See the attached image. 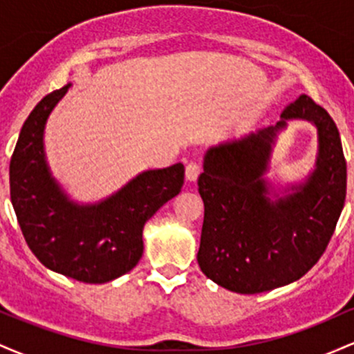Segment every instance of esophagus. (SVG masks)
Listing matches in <instances>:
<instances>
[{
	"label": "esophagus",
	"instance_id": "obj_1",
	"mask_svg": "<svg viewBox=\"0 0 354 354\" xmlns=\"http://www.w3.org/2000/svg\"><path fill=\"white\" fill-rule=\"evenodd\" d=\"M200 174H201L200 163H194V161H191V163L186 166V180L188 181H196Z\"/></svg>",
	"mask_w": 354,
	"mask_h": 354
}]
</instances>
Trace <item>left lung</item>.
I'll use <instances>...</instances> for the list:
<instances>
[{
	"label": "left lung",
	"mask_w": 354,
	"mask_h": 354,
	"mask_svg": "<svg viewBox=\"0 0 354 354\" xmlns=\"http://www.w3.org/2000/svg\"><path fill=\"white\" fill-rule=\"evenodd\" d=\"M319 128L315 173L291 197L271 203L262 173L286 119ZM205 201L198 265L226 290L254 295L304 276L326 251L346 198V160L333 118L310 96L288 104L281 121L211 148L198 178Z\"/></svg>",
	"instance_id": "obj_1"
}]
</instances>
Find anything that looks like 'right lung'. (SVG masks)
<instances>
[{
	"mask_svg": "<svg viewBox=\"0 0 354 354\" xmlns=\"http://www.w3.org/2000/svg\"><path fill=\"white\" fill-rule=\"evenodd\" d=\"M68 88L44 96L24 121L10 163L11 203L44 266L76 281L106 283L138 265L145 223L180 193L185 166L145 171L100 205H73L50 176L43 153L44 123Z\"/></svg>",
	"mask_w": 354,
	"mask_h": 354,
	"instance_id": "add662e5",
	"label": "right lung"
}]
</instances>
